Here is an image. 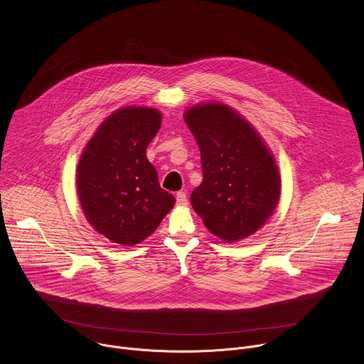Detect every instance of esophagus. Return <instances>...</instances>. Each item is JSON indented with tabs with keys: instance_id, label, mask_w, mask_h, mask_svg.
<instances>
[{
	"instance_id": "1",
	"label": "esophagus",
	"mask_w": 364,
	"mask_h": 364,
	"mask_svg": "<svg viewBox=\"0 0 364 364\" xmlns=\"http://www.w3.org/2000/svg\"><path fill=\"white\" fill-rule=\"evenodd\" d=\"M176 205L178 206H186L188 205V196L185 192H178L176 193Z\"/></svg>"
}]
</instances>
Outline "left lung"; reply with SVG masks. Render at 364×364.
<instances>
[{"mask_svg": "<svg viewBox=\"0 0 364 364\" xmlns=\"http://www.w3.org/2000/svg\"><path fill=\"white\" fill-rule=\"evenodd\" d=\"M185 122L200 150L203 182L191 203L215 237L235 242L267 221L280 198L274 158L257 130L223 104L198 105Z\"/></svg>", "mask_w": 364, "mask_h": 364, "instance_id": "obj_1", "label": "left lung"}]
</instances>
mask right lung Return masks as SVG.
Instances as JSON below:
<instances>
[{"label":"right lung","mask_w":364,"mask_h":364,"mask_svg":"<svg viewBox=\"0 0 364 364\" xmlns=\"http://www.w3.org/2000/svg\"><path fill=\"white\" fill-rule=\"evenodd\" d=\"M161 120L153 107H122L98 127L80 158L81 208L88 223L114 244L141 242L175 205L146 156Z\"/></svg>","instance_id":"right-lung-1"}]
</instances>
